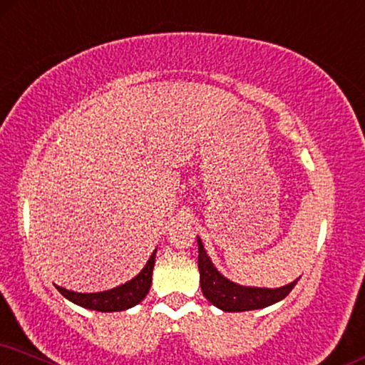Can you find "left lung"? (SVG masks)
Masks as SVG:
<instances>
[{"label":"left lung","instance_id":"8db88e82","mask_svg":"<svg viewBox=\"0 0 365 365\" xmlns=\"http://www.w3.org/2000/svg\"><path fill=\"white\" fill-rule=\"evenodd\" d=\"M197 268H200V283L202 295L212 305L225 312H246L258 310L264 307L277 304L285 298L297 285L295 282L288 283L282 288H252L241 287L226 280L217 269L212 267L211 259L202 248L201 240H197Z\"/></svg>","mask_w":365,"mask_h":365}]
</instances>
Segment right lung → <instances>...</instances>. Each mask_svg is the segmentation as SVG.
<instances>
[{
	"mask_svg": "<svg viewBox=\"0 0 365 365\" xmlns=\"http://www.w3.org/2000/svg\"><path fill=\"white\" fill-rule=\"evenodd\" d=\"M155 263V252L153 257L149 258L148 264H145L144 269L132 278L130 282L124 283V285L112 288V290L107 292H98V293H77L65 290V288L56 287L61 295L68 298L70 302L77 304L80 307H85V309L97 310V312H120L127 310L130 307L139 304L140 300H144V297L149 293L150 283H153V269Z\"/></svg>",
	"mask_w": 365,
	"mask_h": 365,
	"instance_id": "add662e5",
	"label": "right lung"
}]
</instances>
